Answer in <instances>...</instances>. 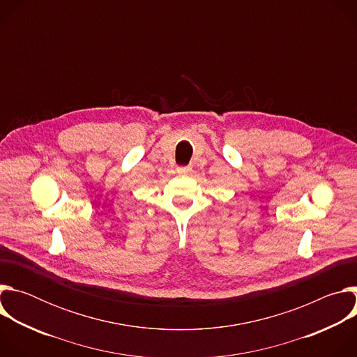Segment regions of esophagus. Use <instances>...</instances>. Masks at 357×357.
Listing matches in <instances>:
<instances>
[{
    "label": "esophagus",
    "instance_id": "obj_1",
    "mask_svg": "<svg viewBox=\"0 0 357 357\" xmlns=\"http://www.w3.org/2000/svg\"><path fill=\"white\" fill-rule=\"evenodd\" d=\"M192 167L190 165H185V167H178V174H190Z\"/></svg>",
    "mask_w": 357,
    "mask_h": 357
}]
</instances>
